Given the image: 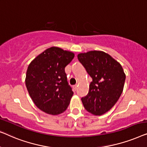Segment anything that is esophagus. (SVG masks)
Returning a JSON list of instances; mask_svg holds the SVG:
<instances>
[{
	"instance_id": "34e87169",
	"label": "esophagus",
	"mask_w": 147,
	"mask_h": 147,
	"mask_svg": "<svg viewBox=\"0 0 147 147\" xmlns=\"http://www.w3.org/2000/svg\"><path fill=\"white\" fill-rule=\"evenodd\" d=\"M77 87H78L77 84H76V85H74V86H73V88H74V90H75V91H76V90H77Z\"/></svg>"
}]
</instances>
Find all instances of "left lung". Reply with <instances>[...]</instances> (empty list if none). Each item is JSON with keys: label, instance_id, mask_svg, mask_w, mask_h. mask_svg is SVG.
<instances>
[{"label": "left lung", "instance_id": "obj_1", "mask_svg": "<svg viewBox=\"0 0 147 147\" xmlns=\"http://www.w3.org/2000/svg\"><path fill=\"white\" fill-rule=\"evenodd\" d=\"M77 57L92 78L88 94L81 98L84 109L96 116L105 114L123 92L126 78L123 67L103 51H88L78 54Z\"/></svg>", "mask_w": 147, "mask_h": 147}]
</instances>
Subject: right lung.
<instances>
[{
	"label": "right lung",
	"instance_id": "1",
	"mask_svg": "<svg viewBox=\"0 0 147 147\" xmlns=\"http://www.w3.org/2000/svg\"><path fill=\"white\" fill-rule=\"evenodd\" d=\"M74 54L52 47L37 56L28 65L25 84L35 105L47 114L63 113L73 92L67 82L65 68Z\"/></svg>",
	"mask_w": 147,
	"mask_h": 147
}]
</instances>
